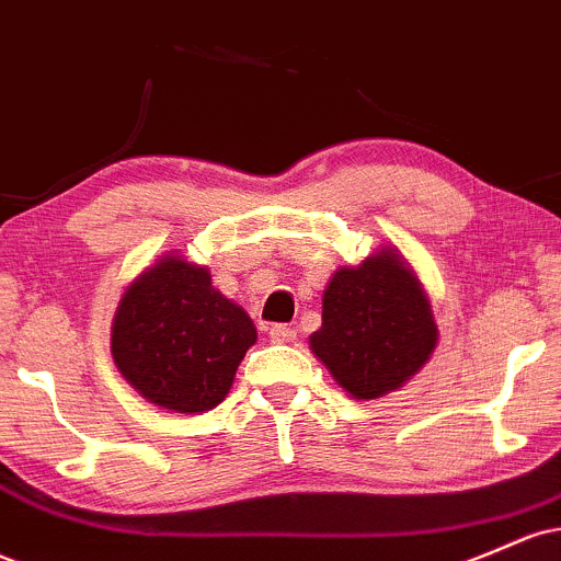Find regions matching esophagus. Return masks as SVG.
Masks as SVG:
<instances>
[{
	"mask_svg": "<svg viewBox=\"0 0 561 561\" xmlns=\"http://www.w3.org/2000/svg\"><path fill=\"white\" fill-rule=\"evenodd\" d=\"M268 335H271V341H274V343H290V341H295V330L287 328V324H271Z\"/></svg>",
	"mask_w": 561,
	"mask_h": 561,
	"instance_id": "esophagus-1",
	"label": "esophagus"
}]
</instances>
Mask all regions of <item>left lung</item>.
I'll return each mask as SVG.
<instances>
[{"instance_id": "1", "label": "left lung", "mask_w": 561, "mask_h": 561, "mask_svg": "<svg viewBox=\"0 0 561 561\" xmlns=\"http://www.w3.org/2000/svg\"><path fill=\"white\" fill-rule=\"evenodd\" d=\"M431 304L397 248L341 266L322 295V328L309 337L341 389L378 399L421 370L436 348Z\"/></svg>"}]
</instances>
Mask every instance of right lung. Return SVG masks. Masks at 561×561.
Segmentation results:
<instances>
[{"mask_svg": "<svg viewBox=\"0 0 561 561\" xmlns=\"http://www.w3.org/2000/svg\"><path fill=\"white\" fill-rule=\"evenodd\" d=\"M255 341L248 311L215 290L210 271L175 252L127 287L111 324L122 378L157 408L186 415L224 402Z\"/></svg>", "mask_w": 561, "mask_h": 561, "instance_id": "add662e5", "label": "right lung"}]
</instances>
